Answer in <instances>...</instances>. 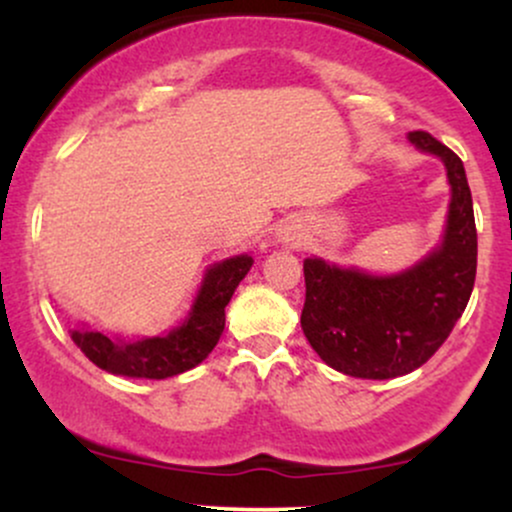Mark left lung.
Here are the masks:
<instances>
[{"instance_id": "1", "label": "left lung", "mask_w": 512, "mask_h": 512, "mask_svg": "<svg viewBox=\"0 0 512 512\" xmlns=\"http://www.w3.org/2000/svg\"><path fill=\"white\" fill-rule=\"evenodd\" d=\"M416 149L443 158L452 187L443 245L395 276H368L305 260L301 327L317 356L354 378L407 375L450 337L477 276V223L460 156L428 132H409Z\"/></svg>"}]
</instances>
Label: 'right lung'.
I'll return each instance as SVG.
<instances>
[{"mask_svg": "<svg viewBox=\"0 0 512 512\" xmlns=\"http://www.w3.org/2000/svg\"><path fill=\"white\" fill-rule=\"evenodd\" d=\"M252 257L240 255L231 260L214 264L204 276V284L192 313L166 337L144 339V342H113L101 332L69 330L74 344L84 351L88 361L98 368L127 378L163 380L170 375L185 373L195 368L211 354L226 325V305L233 291L250 272Z\"/></svg>", "mask_w": 512, "mask_h": 512, "instance_id": "right-lung-1", "label": "right lung"}]
</instances>
